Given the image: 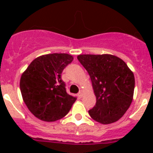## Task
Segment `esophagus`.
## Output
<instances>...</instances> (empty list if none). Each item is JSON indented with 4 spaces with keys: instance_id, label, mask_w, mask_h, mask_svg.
<instances>
[{
    "instance_id": "34e87169",
    "label": "esophagus",
    "mask_w": 153,
    "mask_h": 153,
    "mask_svg": "<svg viewBox=\"0 0 153 153\" xmlns=\"http://www.w3.org/2000/svg\"><path fill=\"white\" fill-rule=\"evenodd\" d=\"M83 94H84V91L81 90V91L79 92V94H78V96H79V98H82V97L83 96Z\"/></svg>"
}]
</instances>
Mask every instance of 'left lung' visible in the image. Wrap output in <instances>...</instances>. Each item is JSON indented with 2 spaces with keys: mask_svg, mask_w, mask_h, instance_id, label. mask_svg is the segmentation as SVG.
Instances as JSON below:
<instances>
[{
  "mask_svg": "<svg viewBox=\"0 0 153 153\" xmlns=\"http://www.w3.org/2000/svg\"><path fill=\"white\" fill-rule=\"evenodd\" d=\"M77 58L91 77L96 96V105L89 110L90 116L103 125L118 121L133 101V71L123 60L113 55H79Z\"/></svg>",
  "mask_w": 153,
  "mask_h": 153,
  "instance_id": "1",
  "label": "left lung"
}]
</instances>
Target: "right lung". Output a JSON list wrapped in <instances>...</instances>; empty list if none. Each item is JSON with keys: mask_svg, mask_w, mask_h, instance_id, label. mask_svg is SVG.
<instances>
[{"mask_svg": "<svg viewBox=\"0 0 153 153\" xmlns=\"http://www.w3.org/2000/svg\"><path fill=\"white\" fill-rule=\"evenodd\" d=\"M65 53L48 54L35 59L21 75L20 88L23 100L35 117L55 121L68 114L76 97L66 91L61 79L62 71L73 61Z\"/></svg>", "mask_w": 153, "mask_h": 153, "instance_id": "right-lung-1", "label": "right lung"}]
</instances>
